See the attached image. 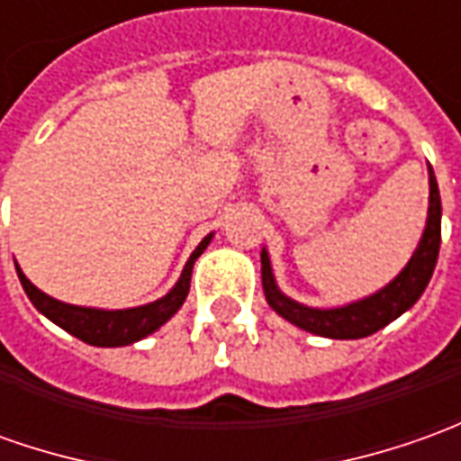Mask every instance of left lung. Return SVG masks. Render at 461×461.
I'll return each instance as SVG.
<instances>
[{
	"label": "left lung",
	"instance_id": "8db88e82",
	"mask_svg": "<svg viewBox=\"0 0 461 461\" xmlns=\"http://www.w3.org/2000/svg\"><path fill=\"white\" fill-rule=\"evenodd\" d=\"M441 244V199L439 186L434 171L429 166V212H427V227L424 234L416 244L414 255L386 287L375 290L374 295L353 300L338 308H310L303 305L293 297H287L277 287L275 272H272L270 255L267 249H262V290L270 303V308L293 322L297 328L308 330L312 336L321 338H336V340H356V338L374 336L375 330L386 328L388 322L396 321L402 312L414 305L427 290L429 280L437 267V257H439Z\"/></svg>",
	"mask_w": 461,
	"mask_h": 461
}]
</instances>
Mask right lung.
Listing matches in <instances>:
<instances>
[{"label":"right lung","mask_w":461,"mask_h":461,"mask_svg":"<svg viewBox=\"0 0 461 461\" xmlns=\"http://www.w3.org/2000/svg\"><path fill=\"white\" fill-rule=\"evenodd\" d=\"M214 234H206L204 240L199 242V247L191 252L186 259L181 277L176 285L166 293L164 297L153 300L149 305H139V308H123V310H103V308H83V305H70V303H62L55 300L47 293H42L40 287H34L24 272L17 267L20 275V283L24 287L27 297L32 300V305L47 321H52L59 325L62 330H68L70 336L80 338L83 343L90 346H98V348H121V346H131L136 340H143L146 336L156 333L166 321H171L178 312V308L184 305V300L189 295V283H191V270H194V262L199 259V255L204 252L209 242H212Z\"/></svg>","instance_id":"obj_1"}]
</instances>
